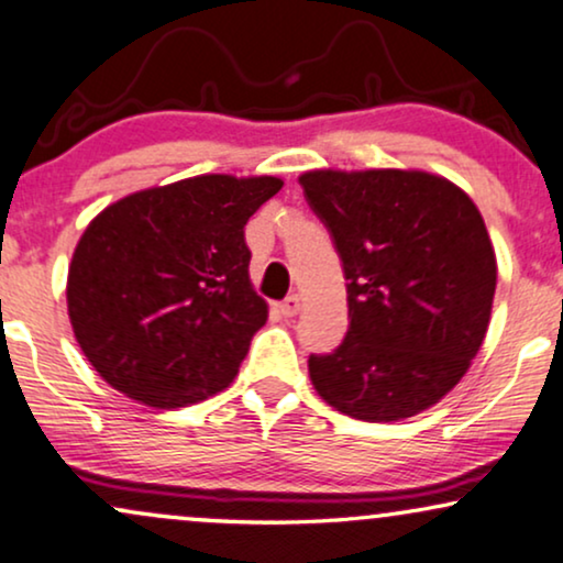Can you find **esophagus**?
Returning a JSON list of instances; mask_svg holds the SVG:
<instances>
[{
	"label": "esophagus",
	"instance_id": "obj_1",
	"mask_svg": "<svg viewBox=\"0 0 563 563\" xmlns=\"http://www.w3.org/2000/svg\"><path fill=\"white\" fill-rule=\"evenodd\" d=\"M298 309H301V296L290 294L286 301H280V314L283 317H296Z\"/></svg>",
	"mask_w": 563,
	"mask_h": 563
}]
</instances>
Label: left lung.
Returning <instances> with one entry per match:
<instances>
[{
    "label": "left lung",
    "mask_w": 563,
    "mask_h": 563,
    "mask_svg": "<svg viewBox=\"0 0 563 563\" xmlns=\"http://www.w3.org/2000/svg\"><path fill=\"white\" fill-rule=\"evenodd\" d=\"M298 181L343 262L351 319L332 353L309 355L314 389L368 423L437 405L488 330L496 257L478 208L423 170H309Z\"/></svg>",
    "instance_id": "1"
}]
</instances>
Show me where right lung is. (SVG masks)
I'll return each mask as SVG.
<instances>
[{
  "label": "right lung",
  "instance_id": "add662e5",
  "mask_svg": "<svg viewBox=\"0 0 563 563\" xmlns=\"http://www.w3.org/2000/svg\"><path fill=\"white\" fill-rule=\"evenodd\" d=\"M280 187L275 176H195L119 199L85 229L69 322L113 389L184 408L229 387L267 322L244 225Z\"/></svg>",
  "mask_w": 563,
  "mask_h": 563
}]
</instances>
